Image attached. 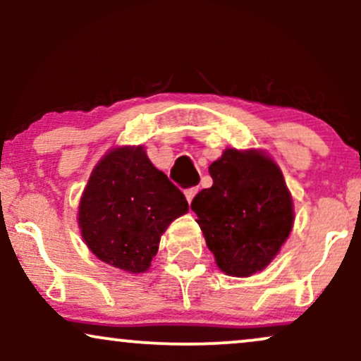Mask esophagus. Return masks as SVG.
I'll return each mask as SVG.
<instances>
[{
	"label": "esophagus",
	"instance_id": "obj_1",
	"mask_svg": "<svg viewBox=\"0 0 361 361\" xmlns=\"http://www.w3.org/2000/svg\"><path fill=\"white\" fill-rule=\"evenodd\" d=\"M197 193H198V188H195V186H193V188H186L185 190V197H186V200H188V204L193 200V197Z\"/></svg>",
	"mask_w": 361,
	"mask_h": 361
}]
</instances>
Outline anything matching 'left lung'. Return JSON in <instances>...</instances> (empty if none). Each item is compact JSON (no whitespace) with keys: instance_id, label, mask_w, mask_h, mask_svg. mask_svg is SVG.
Masks as SVG:
<instances>
[{"instance_id":"1","label":"left lung","mask_w":361,"mask_h":361,"mask_svg":"<svg viewBox=\"0 0 361 361\" xmlns=\"http://www.w3.org/2000/svg\"><path fill=\"white\" fill-rule=\"evenodd\" d=\"M209 173L214 185L192 202L207 247L226 275H255L279 255L293 226L281 169L263 151L226 149Z\"/></svg>"}]
</instances>
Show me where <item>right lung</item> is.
Returning a JSON list of instances; mask_svg holds the SVG:
<instances>
[{"mask_svg":"<svg viewBox=\"0 0 361 361\" xmlns=\"http://www.w3.org/2000/svg\"><path fill=\"white\" fill-rule=\"evenodd\" d=\"M188 212L185 195L154 168L142 146L115 147L91 173L80 200L81 235L110 267L144 273L159 250L161 235Z\"/></svg>","mask_w":361,"mask_h":361,"instance_id":"1","label":"right lung"}]
</instances>
